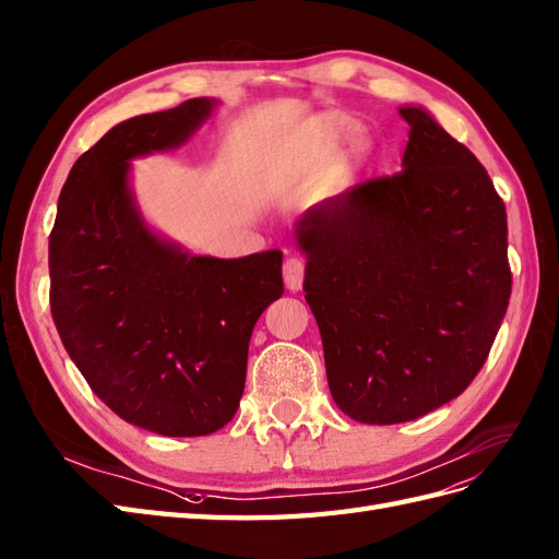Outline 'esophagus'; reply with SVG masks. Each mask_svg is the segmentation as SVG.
<instances>
[{
  "mask_svg": "<svg viewBox=\"0 0 559 559\" xmlns=\"http://www.w3.org/2000/svg\"><path fill=\"white\" fill-rule=\"evenodd\" d=\"M304 272H306V267L301 261H298V258H289V261L284 263V284H287L289 292L301 289Z\"/></svg>",
  "mask_w": 559,
  "mask_h": 559,
  "instance_id": "obj_1",
  "label": "esophagus"
}]
</instances>
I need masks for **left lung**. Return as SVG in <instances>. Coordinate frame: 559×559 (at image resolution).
I'll return each mask as SVG.
<instances>
[{
    "label": "left lung",
    "mask_w": 559,
    "mask_h": 559,
    "mask_svg": "<svg viewBox=\"0 0 559 559\" xmlns=\"http://www.w3.org/2000/svg\"><path fill=\"white\" fill-rule=\"evenodd\" d=\"M399 114L403 170L348 187L296 227L332 399L365 425L457 399L512 292L508 213L486 168L425 108Z\"/></svg>",
    "instance_id": "obj_1"
}]
</instances>
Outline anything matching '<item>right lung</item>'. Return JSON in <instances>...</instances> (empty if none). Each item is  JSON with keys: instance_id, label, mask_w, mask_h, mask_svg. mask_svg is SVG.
I'll return each mask as SVG.
<instances>
[{"instance_id": "right-lung-1", "label": "right lung", "mask_w": 559, "mask_h": 559, "mask_svg": "<svg viewBox=\"0 0 559 559\" xmlns=\"http://www.w3.org/2000/svg\"><path fill=\"white\" fill-rule=\"evenodd\" d=\"M211 99L120 122L75 160L49 235V306L90 389L134 427L209 437L235 417L249 342L284 294L282 253L187 255L140 221L130 158L182 144Z\"/></svg>"}]
</instances>
